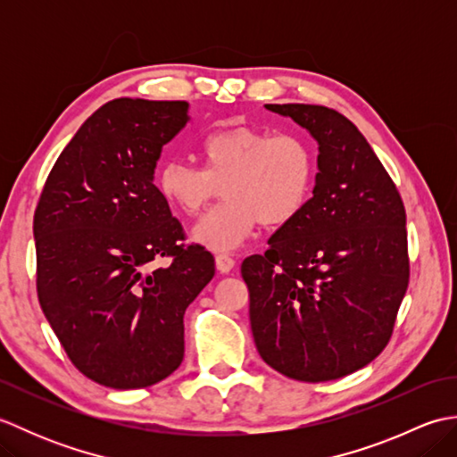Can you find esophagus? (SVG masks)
Masks as SVG:
<instances>
[{"mask_svg": "<svg viewBox=\"0 0 457 457\" xmlns=\"http://www.w3.org/2000/svg\"><path fill=\"white\" fill-rule=\"evenodd\" d=\"M236 267V259L228 253H218L216 255V269L220 273H229L231 269Z\"/></svg>", "mask_w": 457, "mask_h": 457, "instance_id": "esophagus-1", "label": "esophagus"}]
</instances>
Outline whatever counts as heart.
Masks as SVG:
<instances>
[{"label": "heart", "instance_id": "obj_1", "mask_svg": "<svg viewBox=\"0 0 457 457\" xmlns=\"http://www.w3.org/2000/svg\"><path fill=\"white\" fill-rule=\"evenodd\" d=\"M202 169L169 159L154 172V188L170 208L196 218L223 200L194 229V241L212 251L244 245L257 226L278 229L304 210L316 180V154L303 135L251 125H228L202 135Z\"/></svg>", "mask_w": 457, "mask_h": 457}]
</instances>
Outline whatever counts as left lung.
I'll use <instances>...</instances> for the list:
<instances>
[{
    "mask_svg": "<svg viewBox=\"0 0 457 457\" xmlns=\"http://www.w3.org/2000/svg\"><path fill=\"white\" fill-rule=\"evenodd\" d=\"M318 143L300 216L265 255L241 263L259 355L296 381L322 383L371 363L389 344L409 287L406 213L371 145L324 105L267 104Z\"/></svg>",
    "mask_w": 457,
    "mask_h": 457,
    "instance_id": "1",
    "label": "left lung"
}]
</instances>
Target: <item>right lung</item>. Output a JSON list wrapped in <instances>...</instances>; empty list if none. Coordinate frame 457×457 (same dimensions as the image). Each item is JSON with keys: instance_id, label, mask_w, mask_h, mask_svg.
Returning a JSON list of instances; mask_svg holds the SVG:
<instances>
[{"instance_id": "right-lung-1", "label": "right lung", "mask_w": 457, "mask_h": 457, "mask_svg": "<svg viewBox=\"0 0 457 457\" xmlns=\"http://www.w3.org/2000/svg\"><path fill=\"white\" fill-rule=\"evenodd\" d=\"M188 120V102L104 104L56 159L35 210L38 303L74 367L112 389L177 371L184 312L216 270L206 249L180 244L153 184ZM161 256L171 263L151 271Z\"/></svg>"}]
</instances>
